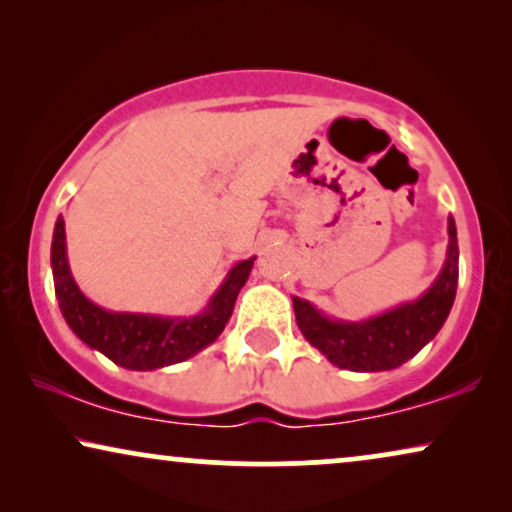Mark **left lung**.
<instances>
[{"instance_id":"obj_1","label":"left lung","mask_w":512,"mask_h":512,"mask_svg":"<svg viewBox=\"0 0 512 512\" xmlns=\"http://www.w3.org/2000/svg\"><path fill=\"white\" fill-rule=\"evenodd\" d=\"M447 256L443 270L429 291L417 300L375 314L363 321H342L326 317L307 300L293 296V312L300 333L317 347L333 366L354 373H377L403 366L426 342L436 338L452 310L459 282L457 226L447 219Z\"/></svg>"}]
</instances>
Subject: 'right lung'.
<instances>
[{"instance_id":"obj_1","label":"right lung","mask_w":512,"mask_h":512,"mask_svg":"<svg viewBox=\"0 0 512 512\" xmlns=\"http://www.w3.org/2000/svg\"><path fill=\"white\" fill-rule=\"evenodd\" d=\"M254 258L235 263L228 270L207 307L193 317H163V314L111 312L95 305L76 286L67 261L65 221L58 216L51 244V268L60 312L76 338L97 349L116 366L128 370H156L186 361L212 345L233 314L237 293L247 284Z\"/></svg>"}]
</instances>
